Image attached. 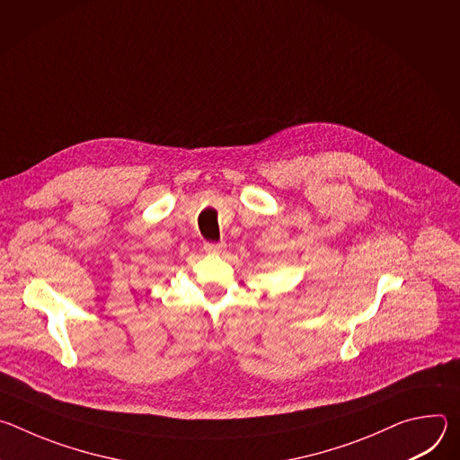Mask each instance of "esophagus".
<instances>
[{
  "instance_id": "obj_1",
  "label": "esophagus",
  "mask_w": 460,
  "mask_h": 460,
  "mask_svg": "<svg viewBox=\"0 0 460 460\" xmlns=\"http://www.w3.org/2000/svg\"><path fill=\"white\" fill-rule=\"evenodd\" d=\"M204 249L208 251V252H222L224 249H226V243L224 242H208L206 245H204Z\"/></svg>"
}]
</instances>
